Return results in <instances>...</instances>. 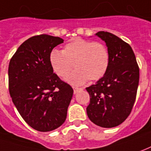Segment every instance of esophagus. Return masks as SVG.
Segmentation results:
<instances>
[{
    "label": "esophagus",
    "mask_w": 151,
    "mask_h": 151,
    "mask_svg": "<svg viewBox=\"0 0 151 151\" xmlns=\"http://www.w3.org/2000/svg\"><path fill=\"white\" fill-rule=\"evenodd\" d=\"M73 89H74V93H78V91L81 90V88H77V87H73Z\"/></svg>",
    "instance_id": "34e87169"
}]
</instances>
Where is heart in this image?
I'll return each instance as SVG.
<instances>
[{
    "label": "heart",
    "instance_id": "1",
    "mask_svg": "<svg viewBox=\"0 0 151 151\" xmlns=\"http://www.w3.org/2000/svg\"><path fill=\"white\" fill-rule=\"evenodd\" d=\"M48 60L54 73L61 78L70 72L74 63L76 70L65 81L81 86L88 80L98 81L105 75L109 65V52L101 42L76 38L67 42L62 51L52 50Z\"/></svg>",
    "mask_w": 151,
    "mask_h": 151
}]
</instances>
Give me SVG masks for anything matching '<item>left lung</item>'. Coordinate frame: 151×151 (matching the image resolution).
I'll return each instance as SVG.
<instances>
[{
	"label": "left lung",
	"instance_id": "8db88e82",
	"mask_svg": "<svg viewBox=\"0 0 151 151\" xmlns=\"http://www.w3.org/2000/svg\"><path fill=\"white\" fill-rule=\"evenodd\" d=\"M95 35L105 42L109 65L105 75L86 88L90 96L86 112L94 124L111 128L122 123L131 113L137 97L139 67L128 43L109 32L99 31Z\"/></svg>",
	"mask_w": 151,
	"mask_h": 151
}]
</instances>
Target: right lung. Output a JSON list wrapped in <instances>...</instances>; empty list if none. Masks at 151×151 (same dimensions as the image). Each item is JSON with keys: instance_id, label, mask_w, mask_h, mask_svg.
<instances>
[{"instance_id": "obj_1", "label": "right lung", "mask_w": 151, "mask_h": 151, "mask_svg": "<svg viewBox=\"0 0 151 151\" xmlns=\"http://www.w3.org/2000/svg\"><path fill=\"white\" fill-rule=\"evenodd\" d=\"M63 39L47 34L29 38L10 59L9 91L23 119L38 132H50L65 121L73 89L52 70L49 54Z\"/></svg>"}]
</instances>
